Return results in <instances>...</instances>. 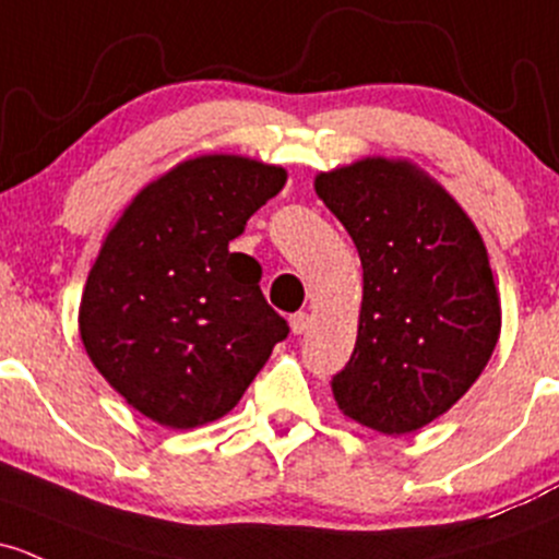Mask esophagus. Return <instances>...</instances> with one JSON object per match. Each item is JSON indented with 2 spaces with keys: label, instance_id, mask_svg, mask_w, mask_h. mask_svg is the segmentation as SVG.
<instances>
[{
  "label": "esophagus",
  "instance_id": "34e87169",
  "mask_svg": "<svg viewBox=\"0 0 559 559\" xmlns=\"http://www.w3.org/2000/svg\"><path fill=\"white\" fill-rule=\"evenodd\" d=\"M289 326L295 334H305L310 329V316L308 313H295L289 319Z\"/></svg>",
  "mask_w": 559,
  "mask_h": 559
}]
</instances>
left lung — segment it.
Here are the masks:
<instances>
[{"label":"left lung","instance_id":"1","mask_svg":"<svg viewBox=\"0 0 559 559\" xmlns=\"http://www.w3.org/2000/svg\"><path fill=\"white\" fill-rule=\"evenodd\" d=\"M313 187L364 270L356 348L332 378L334 402L385 437L418 431L474 385L501 334L481 235L437 179L402 157H361Z\"/></svg>","mask_w":559,"mask_h":559}]
</instances>
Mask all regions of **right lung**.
<instances>
[{
    "label": "right lung",
    "instance_id": "add662e5",
    "mask_svg": "<svg viewBox=\"0 0 559 559\" xmlns=\"http://www.w3.org/2000/svg\"><path fill=\"white\" fill-rule=\"evenodd\" d=\"M286 168L243 155L181 160L144 187L104 238L80 302L93 367L168 428L227 415L289 324L262 297V267L230 251Z\"/></svg>",
    "mask_w": 559,
    "mask_h": 559
}]
</instances>
